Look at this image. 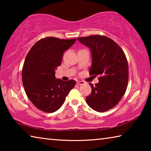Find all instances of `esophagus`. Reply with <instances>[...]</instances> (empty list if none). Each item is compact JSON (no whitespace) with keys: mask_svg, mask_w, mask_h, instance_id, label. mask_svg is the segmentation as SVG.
Listing matches in <instances>:
<instances>
[{"mask_svg":"<svg viewBox=\"0 0 151 151\" xmlns=\"http://www.w3.org/2000/svg\"><path fill=\"white\" fill-rule=\"evenodd\" d=\"M76 84H77V85H84V84H85V82L82 81H78L76 82Z\"/></svg>","mask_w":151,"mask_h":151,"instance_id":"esophagus-1","label":"esophagus"}]
</instances>
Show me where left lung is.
Segmentation results:
<instances>
[{
	"mask_svg": "<svg viewBox=\"0 0 151 151\" xmlns=\"http://www.w3.org/2000/svg\"><path fill=\"white\" fill-rule=\"evenodd\" d=\"M91 49L92 65L89 73L99 76V83H90L92 91L86 96L88 105L97 112H105L116 105L127 90L129 66L123 50L112 39L101 35L78 38Z\"/></svg>",
	"mask_w": 151,
	"mask_h": 151,
	"instance_id": "1",
	"label": "left lung"
}]
</instances>
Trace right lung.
<instances>
[{
    "mask_svg": "<svg viewBox=\"0 0 151 151\" xmlns=\"http://www.w3.org/2000/svg\"><path fill=\"white\" fill-rule=\"evenodd\" d=\"M76 41L47 37L37 41L28 52L22 70V85L34 105L40 111L53 112L60 108L76 81L55 77L63 53Z\"/></svg>",
    "mask_w": 151,
    "mask_h": 151,
    "instance_id": "add662e5",
    "label": "right lung"
}]
</instances>
